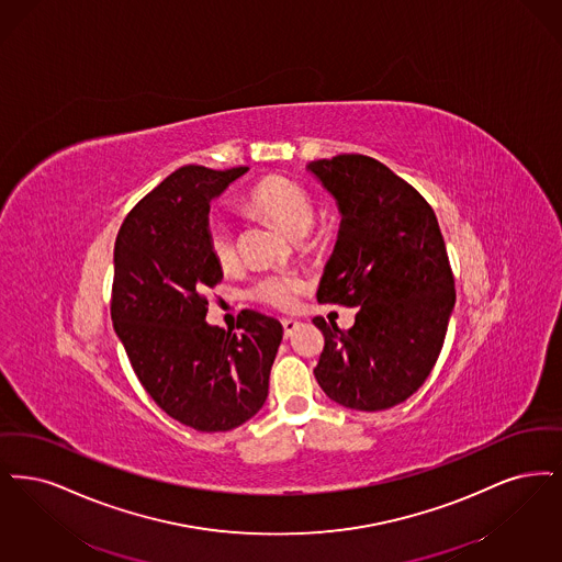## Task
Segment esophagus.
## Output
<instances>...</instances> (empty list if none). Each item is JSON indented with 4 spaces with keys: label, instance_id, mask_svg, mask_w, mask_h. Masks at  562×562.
<instances>
[{
    "label": "esophagus",
    "instance_id": "1",
    "mask_svg": "<svg viewBox=\"0 0 562 562\" xmlns=\"http://www.w3.org/2000/svg\"><path fill=\"white\" fill-rule=\"evenodd\" d=\"M281 325H283V334H285V338H290L295 334V329L300 327V323L297 321H293V318H283L281 321Z\"/></svg>",
    "mask_w": 562,
    "mask_h": 562
}]
</instances>
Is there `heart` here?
<instances>
[{
    "instance_id": "heart-1",
    "label": "heart",
    "mask_w": 562,
    "mask_h": 562,
    "mask_svg": "<svg viewBox=\"0 0 562 562\" xmlns=\"http://www.w3.org/2000/svg\"><path fill=\"white\" fill-rule=\"evenodd\" d=\"M244 207L256 216H265L279 224L292 237H304L317 216L311 191L285 176H267L256 182L244 196ZM205 241L210 254L222 269L237 262V235L233 224L222 216H210L205 222ZM304 290L302 277L293 272H270L258 277L247 295L277 311H290L297 293Z\"/></svg>"
}]
</instances>
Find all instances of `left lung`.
I'll use <instances>...</instances> for the list:
<instances>
[{
    "label": "left lung",
    "mask_w": 562,
    "mask_h": 562,
    "mask_svg": "<svg viewBox=\"0 0 562 562\" xmlns=\"http://www.w3.org/2000/svg\"><path fill=\"white\" fill-rule=\"evenodd\" d=\"M336 196L342 224L318 285L321 304L359 306L325 338L315 378L344 407L382 412L430 375L456 304V283L430 203L373 157L346 153L308 164Z\"/></svg>",
    "instance_id": "left-lung-1"
}]
</instances>
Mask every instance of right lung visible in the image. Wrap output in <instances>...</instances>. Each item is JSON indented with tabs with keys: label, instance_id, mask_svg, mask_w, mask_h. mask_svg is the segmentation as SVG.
<instances>
[{
	"label": "right lung",
	"instance_id": "add662e5",
	"mask_svg": "<svg viewBox=\"0 0 562 562\" xmlns=\"http://www.w3.org/2000/svg\"><path fill=\"white\" fill-rule=\"evenodd\" d=\"M247 168L184 166L143 196L115 239L111 318L150 398L199 432L258 414L283 338L277 318L245 308L237 329L205 323L222 269L205 241L210 203Z\"/></svg>",
	"mask_w": 562,
	"mask_h": 562
}]
</instances>
